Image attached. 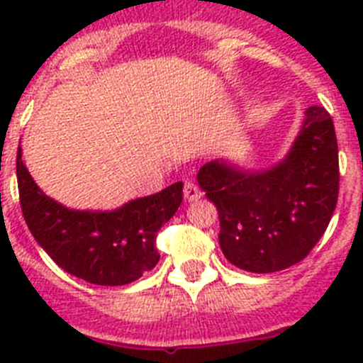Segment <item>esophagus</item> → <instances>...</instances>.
I'll return each instance as SVG.
<instances>
[{
	"mask_svg": "<svg viewBox=\"0 0 363 363\" xmlns=\"http://www.w3.org/2000/svg\"><path fill=\"white\" fill-rule=\"evenodd\" d=\"M184 196H185V200L194 201V200H198V198L201 196V191L196 187V185L192 184V182H185V184H184Z\"/></svg>",
	"mask_w": 363,
	"mask_h": 363,
	"instance_id": "1",
	"label": "esophagus"
}]
</instances>
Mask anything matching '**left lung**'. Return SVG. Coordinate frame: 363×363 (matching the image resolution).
I'll return each instance as SVG.
<instances>
[{"label":"left lung","mask_w":363,"mask_h":363,"mask_svg":"<svg viewBox=\"0 0 363 363\" xmlns=\"http://www.w3.org/2000/svg\"><path fill=\"white\" fill-rule=\"evenodd\" d=\"M198 184L218 209L220 247L249 272H277L306 258L325 233L340 189L335 125L323 107H309L287 158L249 172L225 162L205 163Z\"/></svg>","instance_id":"1"}]
</instances>
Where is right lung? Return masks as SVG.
Here are the masks:
<instances>
[{"mask_svg":"<svg viewBox=\"0 0 363 363\" xmlns=\"http://www.w3.org/2000/svg\"><path fill=\"white\" fill-rule=\"evenodd\" d=\"M16 172L19 203L32 236L63 271L96 285L130 284L156 267V234L184 196V184L176 182L111 213L72 211L40 191L21 162V149Z\"/></svg>","mask_w":363,"mask_h":363,"instance_id":"add662e5","label":"right lung"}]
</instances>
